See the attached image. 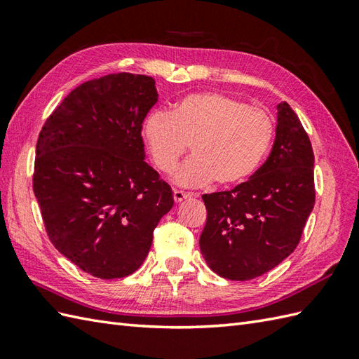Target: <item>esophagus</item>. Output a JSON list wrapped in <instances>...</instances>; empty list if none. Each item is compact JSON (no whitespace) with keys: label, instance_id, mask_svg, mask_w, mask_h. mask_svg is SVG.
<instances>
[{"label":"esophagus","instance_id":"1","mask_svg":"<svg viewBox=\"0 0 359 359\" xmlns=\"http://www.w3.org/2000/svg\"><path fill=\"white\" fill-rule=\"evenodd\" d=\"M172 197H174V202L175 203H180V202H184V201H187V199H189V196L188 193H184V191H180V189H174L172 191Z\"/></svg>","mask_w":359,"mask_h":359}]
</instances>
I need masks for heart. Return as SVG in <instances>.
Here are the masks:
<instances>
[{
	"label": "heart",
	"instance_id": "1",
	"mask_svg": "<svg viewBox=\"0 0 359 359\" xmlns=\"http://www.w3.org/2000/svg\"><path fill=\"white\" fill-rule=\"evenodd\" d=\"M143 139L152 162L170 172L191 143L194 156L172 174L185 188L217 180L236 187L261 166L274 139V121L264 109L222 93L191 94L171 111H152L143 123Z\"/></svg>",
	"mask_w": 359,
	"mask_h": 359
}]
</instances>
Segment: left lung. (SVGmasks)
Returning <instances> with one entry per match:
<instances>
[{
	"instance_id": "obj_1",
	"label": "left lung",
	"mask_w": 359,
	"mask_h": 359,
	"mask_svg": "<svg viewBox=\"0 0 359 359\" xmlns=\"http://www.w3.org/2000/svg\"><path fill=\"white\" fill-rule=\"evenodd\" d=\"M313 163L301 120L287 102L279 103L266 162L230 191L202 196L208 216L199 245L212 271L250 280L293 253L315 205Z\"/></svg>"
}]
</instances>
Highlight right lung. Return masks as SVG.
Listing matches in <instances>:
<instances>
[{
    "label": "right lung",
    "mask_w": 359,
    "mask_h": 359,
    "mask_svg": "<svg viewBox=\"0 0 359 359\" xmlns=\"http://www.w3.org/2000/svg\"><path fill=\"white\" fill-rule=\"evenodd\" d=\"M148 75L111 74L75 88L36 140L34 193L50 242L100 279L143 264L171 187L144 162L142 123L157 102Z\"/></svg>",
    "instance_id": "right-lung-1"
}]
</instances>
